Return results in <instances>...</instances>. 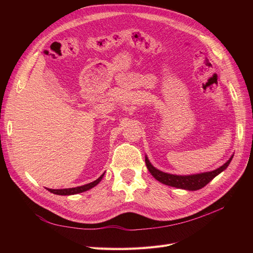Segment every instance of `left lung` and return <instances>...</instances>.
Listing matches in <instances>:
<instances>
[{
    "label": "left lung",
    "mask_w": 253,
    "mask_h": 253,
    "mask_svg": "<svg viewBox=\"0 0 253 253\" xmlns=\"http://www.w3.org/2000/svg\"><path fill=\"white\" fill-rule=\"evenodd\" d=\"M232 158H233V155L229 158L227 163H225L221 167L217 168L216 170H213L210 172H204L200 174H193V175H174V174L165 173L163 171L156 169L155 167H153L147 156H145V165H147L148 170L153 175V177L162 183H165L167 186L178 188V189L196 191L204 188L207 183H209L214 177H215V176H217L219 173H221L225 169H227V167L229 166V164H230Z\"/></svg>",
    "instance_id": "8db88e82"
}]
</instances>
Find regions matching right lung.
<instances>
[{"instance_id":"1","label":"right lung","mask_w":253,"mask_h":253,"mask_svg":"<svg viewBox=\"0 0 253 253\" xmlns=\"http://www.w3.org/2000/svg\"><path fill=\"white\" fill-rule=\"evenodd\" d=\"M104 173L100 176V177L97 178L95 181L93 182H89V183H86V185L84 186H80V187H76V188H68V189H47L49 192L53 193V194H57V195H74V194H78V193H82L84 192V191H87L91 188H94L95 186H97L99 182L101 181L102 177H103Z\"/></svg>"}]
</instances>
